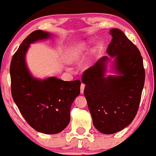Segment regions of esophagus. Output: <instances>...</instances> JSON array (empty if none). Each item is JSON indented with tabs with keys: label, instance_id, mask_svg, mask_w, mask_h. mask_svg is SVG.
Masks as SVG:
<instances>
[{
	"label": "esophagus",
	"instance_id": "obj_1",
	"mask_svg": "<svg viewBox=\"0 0 156 156\" xmlns=\"http://www.w3.org/2000/svg\"><path fill=\"white\" fill-rule=\"evenodd\" d=\"M84 88H85V84L81 83V85H80V93H81V94H83Z\"/></svg>",
	"mask_w": 156,
	"mask_h": 156
}]
</instances>
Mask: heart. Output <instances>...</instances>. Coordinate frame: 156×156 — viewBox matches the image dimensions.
I'll use <instances>...</instances> for the list:
<instances>
[{
	"mask_svg": "<svg viewBox=\"0 0 156 156\" xmlns=\"http://www.w3.org/2000/svg\"><path fill=\"white\" fill-rule=\"evenodd\" d=\"M87 44L84 42L74 43L68 47L66 51V59L68 62H76L83 58L87 52Z\"/></svg>",
	"mask_w": 156,
	"mask_h": 156,
	"instance_id": "obj_1",
	"label": "heart"
}]
</instances>
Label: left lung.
<instances>
[{
	"mask_svg": "<svg viewBox=\"0 0 156 156\" xmlns=\"http://www.w3.org/2000/svg\"><path fill=\"white\" fill-rule=\"evenodd\" d=\"M112 42L106 52L114 58V70L119 76H105L107 56L83 72L84 96L93 124L100 133L113 134L133 122L140 102L145 69L137 47L120 29L110 30Z\"/></svg>",
	"mask_w": 156,
	"mask_h": 156,
	"instance_id": "left-lung-1",
	"label": "left lung"
}]
</instances>
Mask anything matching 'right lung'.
<instances>
[{"label":"right lung","instance_id":"add662e5","mask_svg":"<svg viewBox=\"0 0 156 156\" xmlns=\"http://www.w3.org/2000/svg\"><path fill=\"white\" fill-rule=\"evenodd\" d=\"M47 31L36 30L21 43L10 66L11 94L27 123L44 134L60 133L70 120V107L80 94V81H64L56 77L39 80L31 76L25 57L29 44L50 38Z\"/></svg>","mask_w":156,"mask_h":156}]
</instances>
